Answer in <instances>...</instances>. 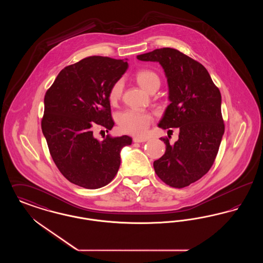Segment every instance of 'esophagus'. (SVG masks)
<instances>
[{
  "label": "esophagus",
  "instance_id": "34e87169",
  "mask_svg": "<svg viewBox=\"0 0 263 263\" xmlns=\"http://www.w3.org/2000/svg\"><path fill=\"white\" fill-rule=\"evenodd\" d=\"M133 141H134L135 143H143V142H146V141H147V138L135 137L133 138Z\"/></svg>",
  "mask_w": 263,
  "mask_h": 263
}]
</instances>
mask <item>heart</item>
Segmentation results:
<instances>
[{"mask_svg":"<svg viewBox=\"0 0 263 263\" xmlns=\"http://www.w3.org/2000/svg\"><path fill=\"white\" fill-rule=\"evenodd\" d=\"M135 79L139 86L145 90H149L155 85H160V79L158 75L149 69L139 70ZM123 82L122 80L116 81L108 92V100L111 104L117 103L120 100L123 91ZM152 121L150 114L138 109H128L124 112L120 113L117 116V122L120 128L127 133L134 135H142L144 134Z\"/></svg>","mask_w":263,"mask_h":263,"instance_id":"1","label":"heart"}]
</instances>
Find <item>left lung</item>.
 <instances>
[{"label":"left lung","instance_id":"1","mask_svg":"<svg viewBox=\"0 0 263 263\" xmlns=\"http://www.w3.org/2000/svg\"><path fill=\"white\" fill-rule=\"evenodd\" d=\"M140 61L163 67L171 103L158 126L178 128V140L161 138L165 153L154 162L157 175L167 185L182 188L197 181L211 168L225 131L221 92L206 68L174 48L138 55Z\"/></svg>","mask_w":263,"mask_h":263}]
</instances>
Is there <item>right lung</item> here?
<instances>
[{"instance_id": "right-lung-1", "label": "right lung", "mask_w": 263, "mask_h": 263, "mask_svg": "<svg viewBox=\"0 0 263 263\" xmlns=\"http://www.w3.org/2000/svg\"><path fill=\"white\" fill-rule=\"evenodd\" d=\"M127 68V59L88 57L65 67L46 91L42 133L58 170L76 185L108 184L120 166V152L132 144L126 135L100 141L91 130L96 125L112 129L108 92Z\"/></svg>"}]
</instances>
